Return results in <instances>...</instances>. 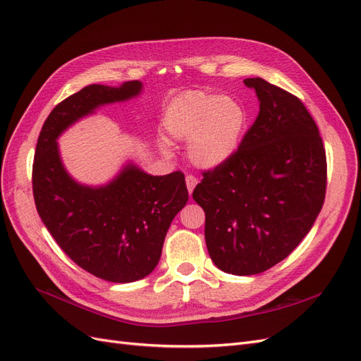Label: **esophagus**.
I'll return each instance as SVG.
<instances>
[{
  "mask_svg": "<svg viewBox=\"0 0 361 361\" xmlns=\"http://www.w3.org/2000/svg\"><path fill=\"white\" fill-rule=\"evenodd\" d=\"M185 180H187V188H188V192L191 195L194 188H195V185H197V179H195L194 176H191V174H190V176H187V179H185Z\"/></svg>",
  "mask_w": 361,
  "mask_h": 361,
  "instance_id": "34e87169",
  "label": "esophagus"
}]
</instances>
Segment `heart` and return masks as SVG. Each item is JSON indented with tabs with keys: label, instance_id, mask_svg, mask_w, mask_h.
Instances as JSON below:
<instances>
[{
	"label": "heart",
	"instance_id": "b5f03b06",
	"mask_svg": "<svg viewBox=\"0 0 361 361\" xmlns=\"http://www.w3.org/2000/svg\"><path fill=\"white\" fill-rule=\"evenodd\" d=\"M245 123L247 113L236 99L207 92L180 94L164 117V128L173 140H188V158L200 169H216L231 161L241 146Z\"/></svg>",
	"mask_w": 361,
	"mask_h": 361
}]
</instances>
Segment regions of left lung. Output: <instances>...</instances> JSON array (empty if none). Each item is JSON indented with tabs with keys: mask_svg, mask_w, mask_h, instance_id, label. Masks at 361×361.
Here are the masks:
<instances>
[{
	"mask_svg": "<svg viewBox=\"0 0 361 361\" xmlns=\"http://www.w3.org/2000/svg\"><path fill=\"white\" fill-rule=\"evenodd\" d=\"M259 114L235 157L203 173L192 199L204 211V239L214 264L253 276L288 257L319 215L326 159L318 126L293 94L247 78Z\"/></svg>",
	"mask_w": 361,
	"mask_h": 361,
	"instance_id": "1",
	"label": "left lung"
}]
</instances>
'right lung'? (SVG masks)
I'll list each match as a JSON object with an SVG mask.
<instances>
[{
	"label": "right lung",
	"mask_w": 361,
	"mask_h": 361,
	"mask_svg": "<svg viewBox=\"0 0 361 361\" xmlns=\"http://www.w3.org/2000/svg\"><path fill=\"white\" fill-rule=\"evenodd\" d=\"M143 84H92L60 102L42 126L32 164V194L52 238L76 265L113 283L145 279L158 265L173 218L188 202L185 176H152L128 161L105 185L75 180L57 138L97 108L137 97Z\"/></svg>",
	"instance_id": "right-lung-1"
}]
</instances>
